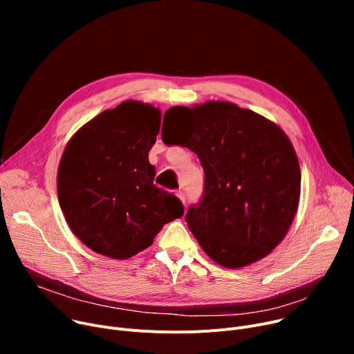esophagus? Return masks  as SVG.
<instances>
[{
    "label": "esophagus",
    "instance_id": "1",
    "mask_svg": "<svg viewBox=\"0 0 354 354\" xmlns=\"http://www.w3.org/2000/svg\"><path fill=\"white\" fill-rule=\"evenodd\" d=\"M176 196L179 198V201L185 205V194H183L182 191H178V192H176Z\"/></svg>",
    "mask_w": 354,
    "mask_h": 354
}]
</instances>
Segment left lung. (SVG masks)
I'll return each mask as SVG.
<instances>
[{"instance_id":"left-lung-1","label":"left lung","mask_w":354,"mask_h":354,"mask_svg":"<svg viewBox=\"0 0 354 354\" xmlns=\"http://www.w3.org/2000/svg\"><path fill=\"white\" fill-rule=\"evenodd\" d=\"M189 115L194 129L183 145L205 172L203 198L187 215L198 244L214 261L243 268L267 257L287 235L300 201L301 172L283 129L230 102L211 100L166 111Z\"/></svg>"}]
</instances>
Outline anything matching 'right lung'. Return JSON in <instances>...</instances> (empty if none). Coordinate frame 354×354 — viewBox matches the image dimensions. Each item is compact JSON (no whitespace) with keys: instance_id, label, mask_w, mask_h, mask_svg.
<instances>
[{"instance_id":"1","label":"right lung","mask_w":354,"mask_h":354,"mask_svg":"<svg viewBox=\"0 0 354 354\" xmlns=\"http://www.w3.org/2000/svg\"><path fill=\"white\" fill-rule=\"evenodd\" d=\"M160 116L152 104L126 100L68 140L57 171L59 203L71 232L91 251L127 259L183 215L180 201L153 185L149 151Z\"/></svg>"}]
</instances>
